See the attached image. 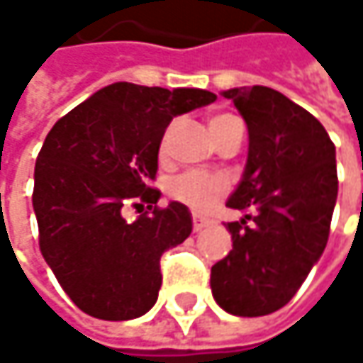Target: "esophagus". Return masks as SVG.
I'll return each instance as SVG.
<instances>
[{
    "label": "esophagus",
    "mask_w": 363,
    "mask_h": 363,
    "mask_svg": "<svg viewBox=\"0 0 363 363\" xmlns=\"http://www.w3.org/2000/svg\"><path fill=\"white\" fill-rule=\"evenodd\" d=\"M210 225V220L208 218H201V216H193V231H201V229H206Z\"/></svg>",
    "instance_id": "1"
}]
</instances>
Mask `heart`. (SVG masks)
Returning a JSON list of instances; mask_svg holds the SVG:
<instances>
[{
  "mask_svg": "<svg viewBox=\"0 0 363 363\" xmlns=\"http://www.w3.org/2000/svg\"><path fill=\"white\" fill-rule=\"evenodd\" d=\"M233 119H238V117L229 115V113H220V115L210 117L208 128H210V132H214ZM225 191H227V181L223 177L210 174V172H184L181 177L172 179L168 184V195L174 201H179L189 210L199 212V214L210 212L220 201Z\"/></svg>",
  "mask_w": 363,
  "mask_h": 363,
  "instance_id": "1",
  "label": "heart"
}]
</instances>
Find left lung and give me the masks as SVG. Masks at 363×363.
Here are the masks:
<instances>
[{
	"instance_id": "left-lung-1",
	"label": "left lung",
	"mask_w": 363,
	"mask_h": 363,
	"mask_svg": "<svg viewBox=\"0 0 363 363\" xmlns=\"http://www.w3.org/2000/svg\"><path fill=\"white\" fill-rule=\"evenodd\" d=\"M248 125V162L227 206L233 250L212 267L214 301L231 315L281 309L328 244L336 203V151L324 125L281 92L252 86L223 92Z\"/></svg>"
}]
</instances>
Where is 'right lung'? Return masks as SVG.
Masks as SVG:
<instances>
[{"mask_svg":"<svg viewBox=\"0 0 363 363\" xmlns=\"http://www.w3.org/2000/svg\"><path fill=\"white\" fill-rule=\"evenodd\" d=\"M199 88L117 82L60 117L35 162L39 250L69 298L88 315H145L162 288L160 258L193 229L179 201L157 208V153L172 117L210 105ZM147 203L125 221L123 212Z\"/></svg>","mask_w":363,"mask_h":363,"instance_id":"right-lung-1","label":"right lung"}]
</instances>
